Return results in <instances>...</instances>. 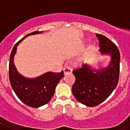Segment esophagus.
Instances as JSON below:
<instances>
[{
    "mask_svg": "<svg viewBox=\"0 0 130 130\" xmlns=\"http://www.w3.org/2000/svg\"><path fill=\"white\" fill-rule=\"evenodd\" d=\"M63 72H64V74H66L68 72H72V70L70 68H65L64 70H63Z\"/></svg>",
    "mask_w": 130,
    "mask_h": 130,
    "instance_id": "esophagus-1",
    "label": "esophagus"
}]
</instances>
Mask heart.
I'll use <instances>...</instances> for the list:
<instances>
[{
    "label": "heart",
    "mask_w": 130,
    "mask_h": 130,
    "mask_svg": "<svg viewBox=\"0 0 130 130\" xmlns=\"http://www.w3.org/2000/svg\"><path fill=\"white\" fill-rule=\"evenodd\" d=\"M77 65H81V61H77Z\"/></svg>",
    "instance_id": "b5f03b06"
}]
</instances>
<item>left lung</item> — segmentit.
<instances>
[{
	"label": "left lung",
	"mask_w": 130,
	"mask_h": 130,
	"mask_svg": "<svg viewBox=\"0 0 130 130\" xmlns=\"http://www.w3.org/2000/svg\"><path fill=\"white\" fill-rule=\"evenodd\" d=\"M99 41V55L110 57L106 67L88 63L73 71L75 82L72 91L79 103L89 107L99 105L109 96L117 87L120 72V56L118 47L107 37L96 34Z\"/></svg>",
	"instance_id": "left-lung-1"
}]
</instances>
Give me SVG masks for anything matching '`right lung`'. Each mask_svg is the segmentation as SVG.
<instances>
[{
    "label": "right lung",
    "mask_w": 130,
    "mask_h": 130,
    "mask_svg": "<svg viewBox=\"0 0 130 130\" xmlns=\"http://www.w3.org/2000/svg\"><path fill=\"white\" fill-rule=\"evenodd\" d=\"M34 31L20 40L12 48L9 63V78L10 84L17 96L27 106L39 108L48 103L53 96L57 84L64 77L63 72L54 73L48 72L37 77H26L18 71L14 65V58L18 45L26 37L42 33Z\"/></svg>",
    "instance_id": "right-lung-1"
}]
</instances>
